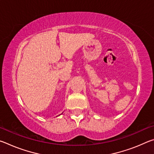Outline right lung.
<instances>
[{"instance_id": "right-lung-1", "label": "right lung", "mask_w": 154, "mask_h": 154, "mask_svg": "<svg viewBox=\"0 0 154 154\" xmlns=\"http://www.w3.org/2000/svg\"><path fill=\"white\" fill-rule=\"evenodd\" d=\"M61 114H62V113H61ZM61 114H60V115H61ZM60 115H59V116H60Z\"/></svg>"}]
</instances>
